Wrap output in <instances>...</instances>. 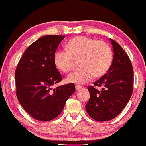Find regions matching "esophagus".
I'll use <instances>...</instances> for the list:
<instances>
[{
	"mask_svg": "<svg viewBox=\"0 0 146 146\" xmlns=\"http://www.w3.org/2000/svg\"><path fill=\"white\" fill-rule=\"evenodd\" d=\"M81 88H82V87L80 86H78V85H76V86H75V89H76V90H80Z\"/></svg>",
	"mask_w": 146,
	"mask_h": 146,
	"instance_id": "34e87169",
	"label": "esophagus"
}]
</instances>
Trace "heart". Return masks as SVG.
<instances>
[{"label":"heart","mask_w":146,"mask_h":146,"mask_svg":"<svg viewBox=\"0 0 146 146\" xmlns=\"http://www.w3.org/2000/svg\"><path fill=\"white\" fill-rule=\"evenodd\" d=\"M66 49L56 52L53 58L56 67L63 73L71 71L74 60L80 58L81 68L68 75L66 81L75 84H84L92 78L103 76L110 69L113 53L109 44L86 36H76L66 44Z\"/></svg>","instance_id":"1"}]
</instances>
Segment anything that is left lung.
<instances>
[{"label":"left lung","instance_id":"left-lung-1","mask_svg":"<svg viewBox=\"0 0 146 146\" xmlns=\"http://www.w3.org/2000/svg\"><path fill=\"white\" fill-rule=\"evenodd\" d=\"M114 56L108 72L89 86V101L86 112L93 119L106 121L118 116L131 98L133 90L134 72L130 58L117 42L110 38ZM102 87L101 90L94 88Z\"/></svg>","mask_w":146,"mask_h":146}]
</instances>
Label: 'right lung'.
Wrapping results in <instances>:
<instances>
[{
    "label": "right lung",
    "mask_w": 146,
    "mask_h": 146,
    "mask_svg": "<svg viewBox=\"0 0 146 146\" xmlns=\"http://www.w3.org/2000/svg\"><path fill=\"white\" fill-rule=\"evenodd\" d=\"M64 38L58 35L41 37L27 48L16 67V96L25 111L38 121L56 118L75 91L73 83L53 88L62 80L53 58Z\"/></svg>",
    "instance_id": "1"
}]
</instances>
